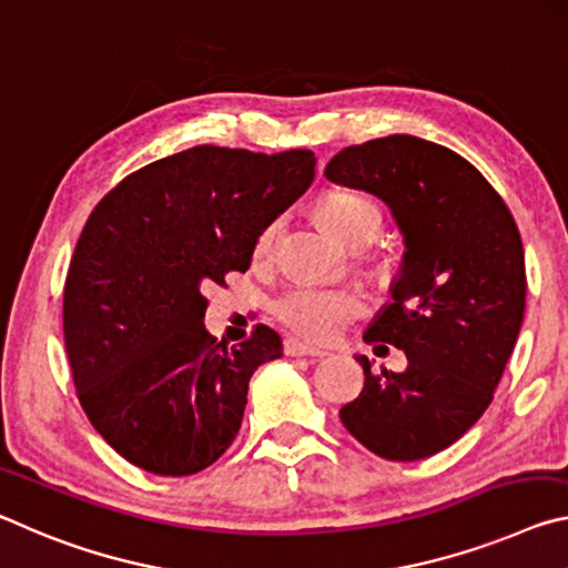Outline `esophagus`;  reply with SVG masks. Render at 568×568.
<instances>
[{
	"instance_id": "34e87169",
	"label": "esophagus",
	"mask_w": 568,
	"mask_h": 568,
	"mask_svg": "<svg viewBox=\"0 0 568 568\" xmlns=\"http://www.w3.org/2000/svg\"><path fill=\"white\" fill-rule=\"evenodd\" d=\"M284 355L286 357H324L327 352L310 347V345H304V342H296V339H284Z\"/></svg>"
}]
</instances>
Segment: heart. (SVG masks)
<instances>
[{"instance_id": "1", "label": "heart", "mask_w": 568, "mask_h": 568, "mask_svg": "<svg viewBox=\"0 0 568 568\" xmlns=\"http://www.w3.org/2000/svg\"><path fill=\"white\" fill-rule=\"evenodd\" d=\"M317 219L334 239L355 244L359 239L372 241L383 226V209L375 199L357 191H324L314 203ZM282 219L268 221L254 241V256H272ZM274 320L306 342H332L349 322L365 314V300L349 286L294 284L272 304Z\"/></svg>"}]
</instances>
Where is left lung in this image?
<instances>
[{"instance_id": "obj_1", "label": "left lung", "mask_w": 568, "mask_h": 568, "mask_svg": "<svg viewBox=\"0 0 568 568\" xmlns=\"http://www.w3.org/2000/svg\"><path fill=\"white\" fill-rule=\"evenodd\" d=\"M324 175L383 199L407 246L393 304L365 334L405 349L407 369L357 357L365 387L342 425L379 458H430L486 413L516 347L526 262L514 213L466 158L413 135L349 145Z\"/></svg>"}]
</instances>
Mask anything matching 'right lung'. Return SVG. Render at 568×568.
I'll use <instances>...</instances> for the list:
<instances>
[{
    "label": "right lung",
    "instance_id": "1",
    "mask_svg": "<svg viewBox=\"0 0 568 568\" xmlns=\"http://www.w3.org/2000/svg\"><path fill=\"white\" fill-rule=\"evenodd\" d=\"M312 151L199 145L125 175L92 209L62 290L82 410L110 448L155 476H193L236 440L248 379L282 357L256 324L226 347L203 290L244 274L268 221L310 189Z\"/></svg>",
    "mask_w": 568,
    "mask_h": 568
}]
</instances>
